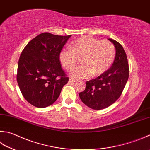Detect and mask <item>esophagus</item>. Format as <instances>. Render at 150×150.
<instances>
[{"mask_svg":"<svg viewBox=\"0 0 150 150\" xmlns=\"http://www.w3.org/2000/svg\"><path fill=\"white\" fill-rule=\"evenodd\" d=\"M76 80H74V79H72V78H70L69 79V83H73V82H74Z\"/></svg>","mask_w":150,"mask_h":150,"instance_id":"1","label":"esophagus"}]
</instances>
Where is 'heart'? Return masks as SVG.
Segmentation results:
<instances>
[{
	"label": "heart",
	"mask_w": 150,
	"mask_h": 150,
	"mask_svg": "<svg viewBox=\"0 0 150 150\" xmlns=\"http://www.w3.org/2000/svg\"><path fill=\"white\" fill-rule=\"evenodd\" d=\"M80 57L82 64L72 69L70 76L74 79L98 76L106 72L114 63L115 48L108 40L84 36L72 42L71 49L61 50L59 55L62 67L68 70L76 66Z\"/></svg>",
	"instance_id": "1"
}]
</instances>
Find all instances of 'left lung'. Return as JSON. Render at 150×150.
Instances as JSON below:
<instances>
[{
	"mask_svg": "<svg viewBox=\"0 0 150 150\" xmlns=\"http://www.w3.org/2000/svg\"><path fill=\"white\" fill-rule=\"evenodd\" d=\"M114 44L116 54L112 67L103 74L87 81L80 98L89 108L102 110L112 105L122 93L128 80L129 69L126 53L119 42L108 38Z\"/></svg>",
	"mask_w": 150,
	"mask_h": 150,
	"instance_id": "1",
	"label": "left lung"
}]
</instances>
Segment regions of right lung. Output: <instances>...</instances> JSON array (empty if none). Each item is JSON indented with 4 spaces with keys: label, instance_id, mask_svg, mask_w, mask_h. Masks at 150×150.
I'll list each match as a JSON object with an SVG mask.
<instances>
[{
    "label": "right lung",
    "instance_id": "add662e5",
    "mask_svg": "<svg viewBox=\"0 0 150 150\" xmlns=\"http://www.w3.org/2000/svg\"><path fill=\"white\" fill-rule=\"evenodd\" d=\"M70 36L41 33L22 51L17 81L23 97L33 106L45 108L52 105L69 81L59 55Z\"/></svg>",
    "mask_w": 150,
    "mask_h": 150
}]
</instances>
